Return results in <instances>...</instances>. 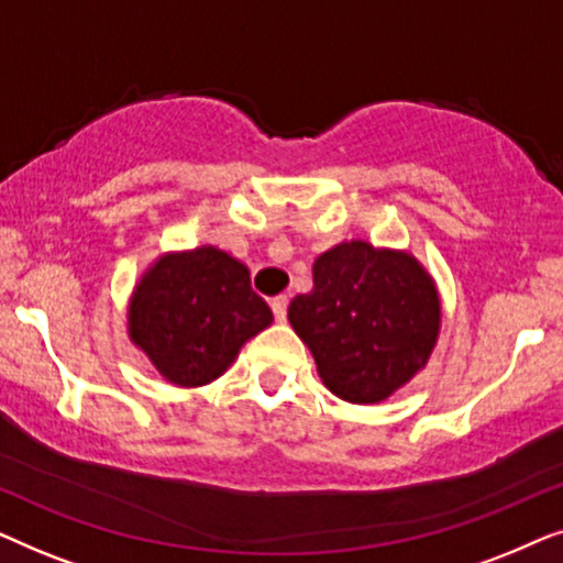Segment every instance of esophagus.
<instances>
[{"mask_svg": "<svg viewBox=\"0 0 563 563\" xmlns=\"http://www.w3.org/2000/svg\"><path fill=\"white\" fill-rule=\"evenodd\" d=\"M287 307H289V299L284 297V295H279V297H274V299H272V310H274V318L279 320V322L287 320Z\"/></svg>", "mask_w": 563, "mask_h": 563, "instance_id": "esophagus-1", "label": "esophagus"}]
</instances>
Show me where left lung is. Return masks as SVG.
Segmentation results:
<instances>
[{
	"instance_id": "obj_1",
	"label": "left lung",
	"mask_w": 563,
	"mask_h": 563,
	"mask_svg": "<svg viewBox=\"0 0 563 563\" xmlns=\"http://www.w3.org/2000/svg\"><path fill=\"white\" fill-rule=\"evenodd\" d=\"M289 322L335 397L376 405L422 372L441 333L435 279L412 253L343 241L312 264Z\"/></svg>"
}]
</instances>
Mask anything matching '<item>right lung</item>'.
Here are the masks:
<instances>
[{
    "mask_svg": "<svg viewBox=\"0 0 563 563\" xmlns=\"http://www.w3.org/2000/svg\"><path fill=\"white\" fill-rule=\"evenodd\" d=\"M274 314L251 289L249 266L218 245L161 253L137 279L128 335L174 387H202L228 372L243 343Z\"/></svg>",
    "mask_w": 563,
    "mask_h": 563,
    "instance_id": "add662e5",
    "label": "right lung"
}]
</instances>
